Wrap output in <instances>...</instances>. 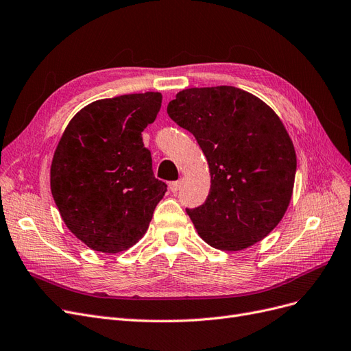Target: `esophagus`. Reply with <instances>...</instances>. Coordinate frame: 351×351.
I'll return each mask as SVG.
<instances>
[{
  "label": "esophagus",
  "mask_w": 351,
  "mask_h": 351,
  "mask_svg": "<svg viewBox=\"0 0 351 351\" xmlns=\"http://www.w3.org/2000/svg\"><path fill=\"white\" fill-rule=\"evenodd\" d=\"M180 186H182V182H180V180H176V182L169 184V189H171L173 193H176L180 189Z\"/></svg>",
  "instance_id": "obj_1"
}]
</instances>
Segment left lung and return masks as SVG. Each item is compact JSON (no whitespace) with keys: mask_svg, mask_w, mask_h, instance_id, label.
<instances>
[{"mask_svg":"<svg viewBox=\"0 0 351 351\" xmlns=\"http://www.w3.org/2000/svg\"><path fill=\"white\" fill-rule=\"evenodd\" d=\"M167 114L195 136L208 162V198L186 210L199 237L224 252L262 241L288 210L296 172L293 143L278 114L227 85L180 90Z\"/></svg>","mask_w":351,"mask_h":351,"instance_id":"left-lung-1","label":"left lung"}]
</instances>
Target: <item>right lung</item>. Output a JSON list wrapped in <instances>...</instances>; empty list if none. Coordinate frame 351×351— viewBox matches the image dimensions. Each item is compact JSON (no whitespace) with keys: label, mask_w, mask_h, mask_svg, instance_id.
Instances as JSON below:
<instances>
[{"label":"right lung","mask_w":351,"mask_h":351,"mask_svg":"<svg viewBox=\"0 0 351 351\" xmlns=\"http://www.w3.org/2000/svg\"><path fill=\"white\" fill-rule=\"evenodd\" d=\"M160 106V93L98 99L64 128L50 189L63 223L89 249L115 254L146 234L166 184L153 175L141 132Z\"/></svg>","instance_id":"obj_1"}]
</instances>
